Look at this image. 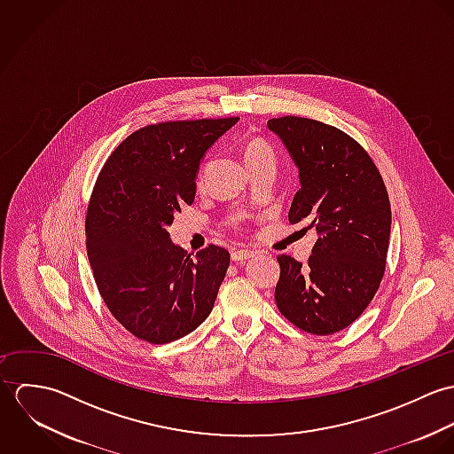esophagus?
I'll list each match as a JSON object with an SVG mask.
<instances>
[{"instance_id": "34e87169", "label": "esophagus", "mask_w": 454, "mask_h": 454, "mask_svg": "<svg viewBox=\"0 0 454 454\" xmlns=\"http://www.w3.org/2000/svg\"><path fill=\"white\" fill-rule=\"evenodd\" d=\"M254 255H255V252H252V250H238V252H232V260L243 262V260L252 259Z\"/></svg>"}]
</instances>
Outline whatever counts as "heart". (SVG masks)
<instances>
[{"label":"heart","instance_id":"b5f03b06","mask_svg":"<svg viewBox=\"0 0 454 454\" xmlns=\"http://www.w3.org/2000/svg\"><path fill=\"white\" fill-rule=\"evenodd\" d=\"M263 155H272V148L260 141V139H252L248 145H247V150H245V157H247V162L254 160V159H259Z\"/></svg>","mask_w":454,"mask_h":454}]
</instances>
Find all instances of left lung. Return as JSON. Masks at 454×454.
Instances as JSON below:
<instances>
[{
    "mask_svg": "<svg viewBox=\"0 0 454 454\" xmlns=\"http://www.w3.org/2000/svg\"><path fill=\"white\" fill-rule=\"evenodd\" d=\"M267 128L299 169L288 220L318 234L306 265L278 257L276 306L304 332L330 335L353 324L380 288L391 229L388 192L369 153L346 132L290 115L270 119Z\"/></svg>",
    "mask_w": 454,
    "mask_h": 454,
    "instance_id": "left-lung-1",
    "label": "left lung"
}]
</instances>
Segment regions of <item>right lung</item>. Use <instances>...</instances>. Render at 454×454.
<instances>
[{
	"instance_id": "1",
	"label": "right lung",
	"mask_w": 454,
	"mask_h": 454,
	"mask_svg": "<svg viewBox=\"0 0 454 454\" xmlns=\"http://www.w3.org/2000/svg\"><path fill=\"white\" fill-rule=\"evenodd\" d=\"M239 119L176 121L128 136L105 162L90 195L85 234L98 290L117 322L152 344L202 324L231 255L209 245L191 257L168 227L192 204L206 150Z\"/></svg>"
}]
</instances>
